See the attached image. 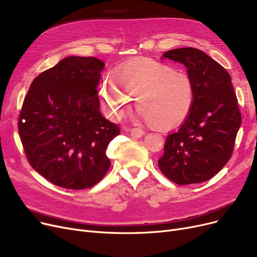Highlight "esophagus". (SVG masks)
<instances>
[{"label": "esophagus", "mask_w": 257, "mask_h": 257, "mask_svg": "<svg viewBox=\"0 0 257 257\" xmlns=\"http://www.w3.org/2000/svg\"><path fill=\"white\" fill-rule=\"evenodd\" d=\"M130 133H131V136L134 138H140L143 135V132L139 128H131Z\"/></svg>", "instance_id": "1"}]
</instances>
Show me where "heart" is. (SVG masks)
<instances>
[{
  "label": "heart",
  "mask_w": 257,
  "mask_h": 257,
  "mask_svg": "<svg viewBox=\"0 0 257 257\" xmlns=\"http://www.w3.org/2000/svg\"><path fill=\"white\" fill-rule=\"evenodd\" d=\"M107 115L123 117L134 102L138 116L159 130L180 126L195 100V85L186 73L152 58H137L117 67L113 79H104L98 91Z\"/></svg>",
  "instance_id": "b5f03b06"
}]
</instances>
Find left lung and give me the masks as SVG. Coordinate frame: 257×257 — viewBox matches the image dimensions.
Masks as SVG:
<instances>
[{"mask_svg":"<svg viewBox=\"0 0 257 257\" xmlns=\"http://www.w3.org/2000/svg\"><path fill=\"white\" fill-rule=\"evenodd\" d=\"M162 58L186 67L195 85V100L179 131L167 136L159 168L179 185L210 180L229 161L241 123L231 76L195 48L174 49Z\"/></svg>","mask_w":257,"mask_h":257,"instance_id":"obj_1","label":"left lung"}]
</instances>
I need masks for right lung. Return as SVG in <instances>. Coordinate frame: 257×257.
Wrapping results in <instances>:
<instances>
[{
  "label": "right lung",
  "mask_w": 257,
  "mask_h": 257,
  "mask_svg": "<svg viewBox=\"0 0 257 257\" xmlns=\"http://www.w3.org/2000/svg\"><path fill=\"white\" fill-rule=\"evenodd\" d=\"M103 68L96 57L68 56L34 78L24 100V151L34 170L59 187L90 188L111 165L106 149L120 128L99 109Z\"/></svg>",
  "instance_id": "obj_1"
}]
</instances>
